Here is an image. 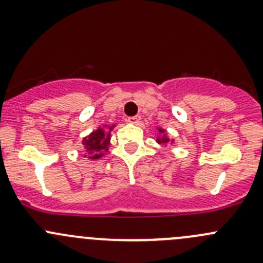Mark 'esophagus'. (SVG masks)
<instances>
[{"instance_id": "esophagus-1", "label": "esophagus", "mask_w": 263, "mask_h": 263, "mask_svg": "<svg viewBox=\"0 0 263 263\" xmlns=\"http://www.w3.org/2000/svg\"><path fill=\"white\" fill-rule=\"evenodd\" d=\"M127 121H128L129 123H132V124H137V123H139L140 121H141V117H140V116H134V117H129V118L127 119Z\"/></svg>"}]
</instances>
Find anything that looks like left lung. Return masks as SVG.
Here are the masks:
<instances>
[{
  "mask_svg": "<svg viewBox=\"0 0 263 263\" xmlns=\"http://www.w3.org/2000/svg\"><path fill=\"white\" fill-rule=\"evenodd\" d=\"M159 132H161V134H164V129H161V128H159ZM156 141L159 142V144H168L169 142V139L168 137H166V135H163V137H160V139H158L156 140Z\"/></svg>",
  "mask_w": 263,
  "mask_h": 263,
  "instance_id": "obj_1",
  "label": "left lung"
}]
</instances>
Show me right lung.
Wrapping results in <instances>:
<instances>
[{
  "instance_id": "1",
  "label": "right lung",
  "mask_w": 263,
  "mask_h": 263,
  "mask_svg": "<svg viewBox=\"0 0 263 263\" xmlns=\"http://www.w3.org/2000/svg\"><path fill=\"white\" fill-rule=\"evenodd\" d=\"M113 126H109L108 128H99L97 131L91 132L87 137L82 140V145H84L86 151L89 153V159H99L104 155L105 151H108V147L110 145V131L113 129Z\"/></svg>"
}]
</instances>
